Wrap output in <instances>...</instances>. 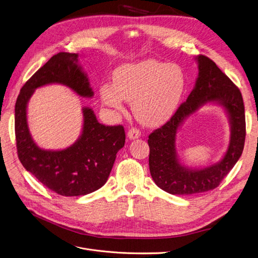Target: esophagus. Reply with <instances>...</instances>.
Wrapping results in <instances>:
<instances>
[{
	"label": "esophagus",
	"mask_w": 258,
	"mask_h": 258,
	"mask_svg": "<svg viewBox=\"0 0 258 258\" xmlns=\"http://www.w3.org/2000/svg\"><path fill=\"white\" fill-rule=\"evenodd\" d=\"M140 136H141L140 131L137 130V128H134V127H133V128H130L128 132H127V137H128L130 140H136V139H138V138H140Z\"/></svg>",
	"instance_id": "1"
}]
</instances>
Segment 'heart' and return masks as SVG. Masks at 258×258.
Masks as SVG:
<instances>
[{
	"label": "heart",
	"instance_id": "b5f03b06",
	"mask_svg": "<svg viewBox=\"0 0 258 258\" xmlns=\"http://www.w3.org/2000/svg\"><path fill=\"white\" fill-rule=\"evenodd\" d=\"M184 74L177 64H166L156 59L119 66L113 84L99 88L102 104L122 113L123 100L132 102V111L146 126H157L172 116L182 96Z\"/></svg>",
	"mask_w": 258,
	"mask_h": 258
}]
</instances>
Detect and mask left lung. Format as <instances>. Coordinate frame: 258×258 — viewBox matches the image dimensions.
Here are the masks:
<instances>
[{"instance_id": "1", "label": "left lung", "mask_w": 258, "mask_h": 258, "mask_svg": "<svg viewBox=\"0 0 258 258\" xmlns=\"http://www.w3.org/2000/svg\"><path fill=\"white\" fill-rule=\"evenodd\" d=\"M198 78L195 86L175 114L162 127L149 135V170L156 182L172 195H192L217 187L241 158L245 144L246 121L242 93L216 63L197 56ZM208 103L225 108L231 124V139L223 158L203 168L182 165L176 152V134L185 119Z\"/></svg>"}]
</instances>
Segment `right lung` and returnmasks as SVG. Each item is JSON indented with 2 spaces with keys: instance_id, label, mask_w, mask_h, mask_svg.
<instances>
[{
  "instance_id": "right-lung-1",
  "label": "right lung",
  "mask_w": 258,
  "mask_h": 258,
  "mask_svg": "<svg viewBox=\"0 0 258 258\" xmlns=\"http://www.w3.org/2000/svg\"><path fill=\"white\" fill-rule=\"evenodd\" d=\"M49 84H61L81 97L94 92L81 65L79 54L59 53L51 57L23 86L15 104V138L19 159L25 169L44 186L59 195L83 196L104 185L117 152L124 146L122 125L98 122L93 110L84 107L83 128L78 140L60 150L40 148L34 142L28 121V102L34 91Z\"/></svg>"
}]
</instances>
